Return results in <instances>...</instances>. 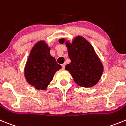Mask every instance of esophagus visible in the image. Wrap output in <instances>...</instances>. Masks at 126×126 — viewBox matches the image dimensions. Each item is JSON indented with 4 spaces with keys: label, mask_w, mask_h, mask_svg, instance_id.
<instances>
[{
    "label": "esophagus",
    "mask_w": 126,
    "mask_h": 126,
    "mask_svg": "<svg viewBox=\"0 0 126 126\" xmlns=\"http://www.w3.org/2000/svg\"><path fill=\"white\" fill-rule=\"evenodd\" d=\"M62 68H64V67H65V64H62Z\"/></svg>",
    "instance_id": "1"
}]
</instances>
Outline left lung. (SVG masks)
I'll use <instances>...</instances> for the list:
<instances>
[{
  "label": "left lung",
  "mask_w": 126,
  "mask_h": 126,
  "mask_svg": "<svg viewBox=\"0 0 126 126\" xmlns=\"http://www.w3.org/2000/svg\"><path fill=\"white\" fill-rule=\"evenodd\" d=\"M64 42V39L59 40L60 44ZM65 44L71 60L65 70L70 73L75 82L80 86H95L101 79L103 66L93 46L82 36L75 37L72 43L67 41Z\"/></svg>",
  "instance_id": "1"
}]
</instances>
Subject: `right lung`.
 I'll use <instances>...</instances> for the list:
<instances>
[{
	"instance_id": "obj_1",
	"label": "right lung",
	"mask_w": 126,
	"mask_h": 126,
	"mask_svg": "<svg viewBox=\"0 0 126 126\" xmlns=\"http://www.w3.org/2000/svg\"><path fill=\"white\" fill-rule=\"evenodd\" d=\"M62 68L50 54V47L44 41L35 44L25 67L26 80L37 89L44 90L52 81L56 72Z\"/></svg>"
}]
</instances>
